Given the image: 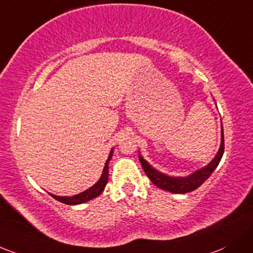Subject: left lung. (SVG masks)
<instances>
[{
	"label": "left lung",
	"instance_id": "obj_1",
	"mask_svg": "<svg viewBox=\"0 0 253 253\" xmlns=\"http://www.w3.org/2000/svg\"><path fill=\"white\" fill-rule=\"evenodd\" d=\"M223 153H224V135H223L222 127V140H220V147L213 160L210 162L207 166L193 172V173L187 175V177H171V175L161 173L160 171L154 169L148 161H145L140 154L138 155V158H139V161L140 164H142V167L143 169H144L145 174L148 175L149 179H150L156 187L161 188V189L164 190L171 191V193L174 194H185L198 189L205 180L212 174V172L216 169L218 164H219L220 159H222L223 156Z\"/></svg>",
	"mask_w": 253,
	"mask_h": 253
}]
</instances>
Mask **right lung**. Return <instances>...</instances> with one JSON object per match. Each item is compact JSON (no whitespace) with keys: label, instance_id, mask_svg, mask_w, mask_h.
<instances>
[{"label":"right lung","instance_id":"1","mask_svg":"<svg viewBox=\"0 0 253 253\" xmlns=\"http://www.w3.org/2000/svg\"><path fill=\"white\" fill-rule=\"evenodd\" d=\"M113 153H114V149H111L110 151V155H109L108 160L105 162V166L104 169H103V173L100 175L99 180H98L97 183H95L93 187L89 188V189L82 191V193L78 194V195H74V196H58V195H53V194H50V196L52 198H54L55 200L60 201V203L63 204H66V205H79V204H84V203H87V201L92 200V199L97 198L98 195H100V194L103 193V190H104L106 183H108V177H109V161H110L111 156H113Z\"/></svg>","mask_w":253,"mask_h":253}]
</instances>
